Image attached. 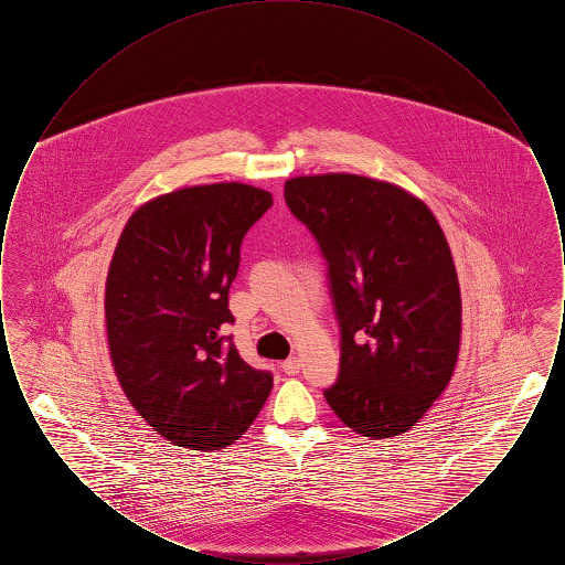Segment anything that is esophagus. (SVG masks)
I'll list each match as a JSON object with an SVG mask.
<instances>
[{
	"instance_id": "34e87169",
	"label": "esophagus",
	"mask_w": 565,
	"mask_h": 565,
	"mask_svg": "<svg viewBox=\"0 0 565 565\" xmlns=\"http://www.w3.org/2000/svg\"><path fill=\"white\" fill-rule=\"evenodd\" d=\"M281 371L286 373V375H298L300 373V360L298 358H288L286 362H281Z\"/></svg>"
}]
</instances>
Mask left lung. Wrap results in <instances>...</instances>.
<instances>
[{
    "mask_svg": "<svg viewBox=\"0 0 565 565\" xmlns=\"http://www.w3.org/2000/svg\"><path fill=\"white\" fill-rule=\"evenodd\" d=\"M284 196L320 245L341 332L323 396L360 436L411 430L456 369L461 298L449 243L426 203L351 173L292 178Z\"/></svg>",
    "mask_w": 565,
    "mask_h": 565,
    "instance_id": "left-lung-1",
    "label": "left lung"
}]
</instances>
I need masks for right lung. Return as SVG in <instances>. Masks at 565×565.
Instances as JSON below:
<instances>
[{
  "instance_id": "obj_1",
  "label": "right lung",
  "mask_w": 565,
  "mask_h": 565,
  "mask_svg": "<svg viewBox=\"0 0 565 565\" xmlns=\"http://www.w3.org/2000/svg\"><path fill=\"white\" fill-rule=\"evenodd\" d=\"M273 205L239 182L175 190L135 212L106 284L109 355L135 411L178 447L217 451L242 438L273 375L226 334L245 233Z\"/></svg>"
}]
</instances>
